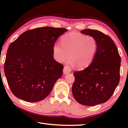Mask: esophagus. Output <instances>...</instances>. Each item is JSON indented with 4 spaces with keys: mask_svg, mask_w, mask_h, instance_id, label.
<instances>
[{
    "mask_svg": "<svg viewBox=\"0 0 128 128\" xmlns=\"http://www.w3.org/2000/svg\"><path fill=\"white\" fill-rule=\"evenodd\" d=\"M72 71V69L70 67H69V66H66L64 67V74H67L70 73Z\"/></svg>",
    "mask_w": 128,
    "mask_h": 128,
    "instance_id": "obj_1",
    "label": "esophagus"
}]
</instances>
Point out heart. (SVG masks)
I'll return each instance as SVG.
<instances>
[{"instance_id": "obj_1", "label": "heart", "mask_w": 128, "mask_h": 128, "mask_svg": "<svg viewBox=\"0 0 128 128\" xmlns=\"http://www.w3.org/2000/svg\"><path fill=\"white\" fill-rule=\"evenodd\" d=\"M98 48L96 38L80 32H70L62 37L61 43L53 46L54 59L61 62L67 59L68 62L83 69L88 66L94 60Z\"/></svg>"}]
</instances>
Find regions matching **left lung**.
<instances>
[{
    "instance_id": "8db88e82",
    "label": "left lung",
    "mask_w": 128,
    "mask_h": 128,
    "mask_svg": "<svg viewBox=\"0 0 128 128\" xmlns=\"http://www.w3.org/2000/svg\"><path fill=\"white\" fill-rule=\"evenodd\" d=\"M81 33L94 37L98 42L95 57L88 66L74 73L72 92L76 101L92 106L106 102L120 82L121 58L114 41L98 30H83Z\"/></svg>"
}]
</instances>
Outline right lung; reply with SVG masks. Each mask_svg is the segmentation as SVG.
Segmentation results:
<instances>
[{"mask_svg": "<svg viewBox=\"0 0 128 128\" xmlns=\"http://www.w3.org/2000/svg\"><path fill=\"white\" fill-rule=\"evenodd\" d=\"M64 28L45 26L28 30L10 45L4 64L12 92L26 102H37L51 92L64 66L53 58V46Z\"/></svg>", "mask_w": 128, "mask_h": 128, "instance_id": "1", "label": "right lung"}]
</instances>
